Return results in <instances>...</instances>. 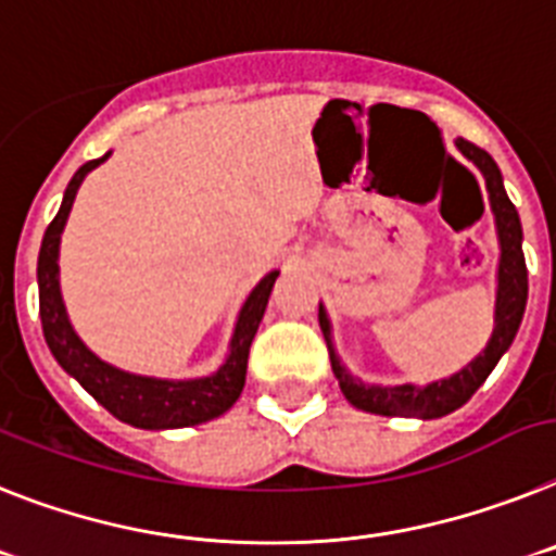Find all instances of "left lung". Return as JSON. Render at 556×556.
I'll return each mask as SVG.
<instances>
[{
    "mask_svg": "<svg viewBox=\"0 0 556 556\" xmlns=\"http://www.w3.org/2000/svg\"><path fill=\"white\" fill-rule=\"evenodd\" d=\"M456 148L470 159L481 170L486 181V192H490V206L495 215V231H498L501 260H498V291H495V327L486 341L484 352H479L470 364L462 371L451 375L445 380H433L428 386H375L364 383L361 378L350 375L346 366L338 358L336 346H332V330L327 311L318 305V325L325 332L327 350H330L332 375L338 378V386L344 397L350 400L355 408L369 414H380V417H419V419H437L445 414L456 412L472 394L479 392V386L490 378V371L495 369L504 352L509 350L518 327L523 321L526 296H529V274H526L523 260V229H520V218L515 204L509 201L504 190V178H501L498 164L486 151H481L479 144L467 142V139H456Z\"/></svg>",
    "mask_w": 556,
    "mask_h": 556,
    "instance_id": "1",
    "label": "left lung"
}]
</instances>
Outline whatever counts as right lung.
<instances>
[{
    "mask_svg": "<svg viewBox=\"0 0 556 556\" xmlns=\"http://www.w3.org/2000/svg\"><path fill=\"white\" fill-rule=\"evenodd\" d=\"M111 153L86 162L80 170L72 176L70 187L64 192L61 210L47 226L41 251H38V311H41V327L55 361L66 375L84 386L91 397L103 405L123 422L144 431H164V428H187V425H201L220 417L238 403L245 386V364H249V346L254 341L260 321H263L265 305L274 291L279 271L265 274L257 288L249 293V299L240 307L238 325L231 332L229 355L218 371L206 378L192 380H162L131 375L117 366L100 361L89 346L72 330L70 316H66L64 299H61V282H58V249H61V231L70 218L72 204H75L77 187L84 185L98 164H103Z\"/></svg>",
    "mask_w": 556,
    "mask_h": 556,
    "instance_id": "add662e5",
    "label": "right lung"
}]
</instances>
